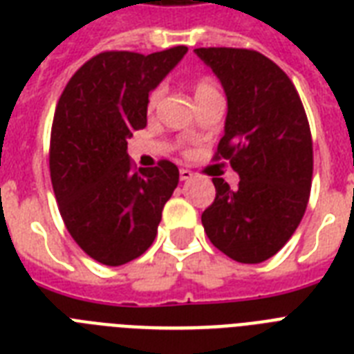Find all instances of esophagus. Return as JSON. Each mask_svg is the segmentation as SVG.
Returning <instances> with one entry per match:
<instances>
[{"mask_svg": "<svg viewBox=\"0 0 354 354\" xmlns=\"http://www.w3.org/2000/svg\"><path fill=\"white\" fill-rule=\"evenodd\" d=\"M193 178V172L189 171V169H180V180L185 182V180H191Z\"/></svg>", "mask_w": 354, "mask_h": 354, "instance_id": "34e87169", "label": "esophagus"}]
</instances>
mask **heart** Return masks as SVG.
Instances as JSON below:
<instances>
[{
    "mask_svg": "<svg viewBox=\"0 0 354 354\" xmlns=\"http://www.w3.org/2000/svg\"><path fill=\"white\" fill-rule=\"evenodd\" d=\"M161 95H163V88L158 86L154 90L150 91L149 101H147V108H149V112H152L156 106H158V102H160ZM221 95V90H218V86L209 79H200L196 84H194V97H196V102L207 101L211 97Z\"/></svg>",
    "mask_w": 354,
    "mask_h": 354,
    "instance_id": "b5f03b06",
    "label": "heart"
}]
</instances>
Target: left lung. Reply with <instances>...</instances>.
Returning <instances> with one entry per match:
<instances>
[{"instance_id":"left-lung-1","label":"left lung","mask_w":354,"mask_h":354,"mask_svg":"<svg viewBox=\"0 0 354 354\" xmlns=\"http://www.w3.org/2000/svg\"><path fill=\"white\" fill-rule=\"evenodd\" d=\"M221 80L227 113L215 160L239 174L230 189L213 178L215 202L202 213L204 230L222 253L246 264L279 252L307 209L313 183V138L292 80L252 49H194Z\"/></svg>"}]
</instances>
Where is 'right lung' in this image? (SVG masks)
<instances>
[{
	"label": "right lung",
	"mask_w": 354,
	"mask_h": 354,
	"mask_svg": "<svg viewBox=\"0 0 354 354\" xmlns=\"http://www.w3.org/2000/svg\"><path fill=\"white\" fill-rule=\"evenodd\" d=\"M185 53V46L147 57L101 53L71 77L55 110L49 169L58 209L75 242L106 266L149 250L180 180L165 160L133 171L127 149L147 127L150 91Z\"/></svg>",
	"instance_id": "obj_1"
}]
</instances>
